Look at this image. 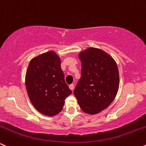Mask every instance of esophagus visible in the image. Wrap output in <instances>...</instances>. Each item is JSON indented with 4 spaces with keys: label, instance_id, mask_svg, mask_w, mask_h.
Segmentation results:
<instances>
[{
    "label": "esophagus",
    "instance_id": "esophagus-1",
    "mask_svg": "<svg viewBox=\"0 0 146 146\" xmlns=\"http://www.w3.org/2000/svg\"><path fill=\"white\" fill-rule=\"evenodd\" d=\"M69 87H70V90H73L74 88V84H70V85H69Z\"/></svg>",
    "mask_w": 146,
    "mask_h": 146
}]
</instances>
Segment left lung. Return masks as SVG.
Wrapping results in <instances>:
<instances>
[{"label": "left lung", "instance_id": "8db88e82", "mask_svg": "<svg viewBox=\"0 0 146 146\" xmlns=\"http://www.w3.org/2000/svg\"><path fill=\"white\" fill-rule=\"evenodd\" d=\"M79 58L81 76L74 94L84 112L96 114L110 105L117 93V64L107 53L94 48L80 52Z\"/></svg>", "mask_w": 146, "mask_h": 146}]
</instances>
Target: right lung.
<instances>
[{
    "instance_id": "right-lung-1",
    "label": "right lung",
    "mask_w": 146,
    "mask_h": 146,
    "mask_svg": "<svg viewBox=\"0 0 146 146\" xmlns=\"http://www.w3.org/2000/svg\"><path fill=\"white\" fill-rule=\"evenodd\" d=\"M31 102L39 112L54 116L61 112L65 99L72 94L61 68L59 57L49 51L33 58L25 78Z\"/></svg>"
}]
</instances>
